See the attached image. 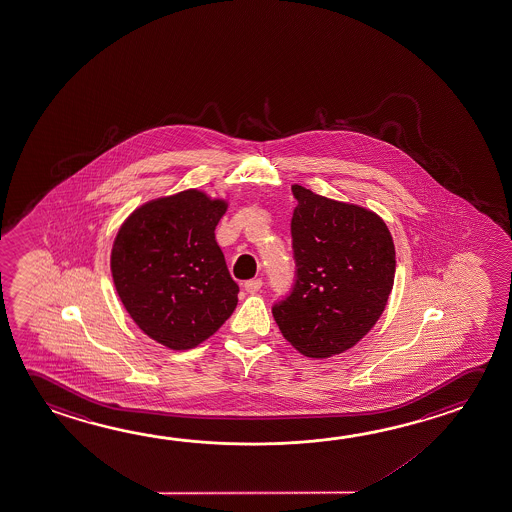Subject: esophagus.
I'll return each instance as SVG.
<instances>
[{
	"label": "esophagus",
	"mask_w": 512,
	"mask_h": 512,
	"mask_svg": "<svg viewBox=\"0 0 512 512\" xmlns=\"http://www.w3.org/2000/svg\"><path fill=\"white\" fill-rule=\"evenodd\" d=\"M260 287H262V280L260 278H252V280L244 282V289L248 293H257V291H260Z\"/></svg>",
	"instance_id": "obj_1"
}]
</instances>
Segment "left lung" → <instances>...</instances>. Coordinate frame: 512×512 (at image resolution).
Returning a JSON list of instances; mask_svg holds the SVG:
<instances>
[{"label": "left lung", "instance_id": "left-lung-1", "mask_svg": "<svg viewBox=\"0 0 512 512\" xmlns=\"http://www.w3.org/2000/svg\"><path fill=\"white\" fill-rule=\"evenodd\" d=\"M294 282L273 305L282 336L323 359L352 348L386 309L394 282L393 237L371 210L293 185Z\"/></svg>", "mask_w": 512, "mask_h": 512}]
</instances>
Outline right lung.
<instances>
[{"label":"right lung","mask_w":512,"mask_h":512,"mask_svg":"<svg viewBox=\"0 0 512 512\" xmlns=\"http://www.w3.org/2000/svg\"><path fill=\"white\" fill-rule=\"evenodd\" d=\"M227 203L200 191L160 198L135 210L112 248V278L137 327L171 350L209 339L235 305L214 230Z\"/></svg>","instance_id":"1"}]
</instances>
